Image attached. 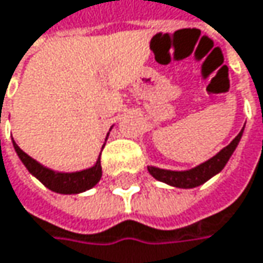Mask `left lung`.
I'll list each match as a JSON object with an SVG mask.
<instances>
[{"mask_svg":"<svg viewBox=\"0 0 263 263\" xmlns=\"http://www.w3.org/2000/svg\"><path fill=\"white\" fill-rule=\"evenodd\" d=\"M244 131V129H242ZM242 131L239 132L233 141L226 146L223 151H220L214 158H211L209 161L200 164L199 167L188 170V172H170V170H161L156 167H149V173L155 178V179L165 182L172 186H178V188H194L204 183L208 179H211L214 175H217L218 172L223 170V167L226 165V162L229 161V158L232 156L233 151L236 149Z\"/></svg>","mask_w":263,"mask_h":263,"instance_id":"obj_1","label":"left lung"}]
</instances>
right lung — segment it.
<instances>
[{
  "mask_svg": "<svg viewBox=\"0 0 263 263\" xmlns=\"http://www.w3.org/2000/svg\"><path fill=\"white\" fill-rule=\"evenodd\" d=\"M13 146H14L16 154L21 158V161L24 162V165L28 168V172L31 175H34L45 186H48L49 190H52L55 193H60V194L83 193L85 190H90L91 186H95L102 176L101 156H99L96 165L88 170L77 172V173H55V172L40 165L31 156L27 155L14 141H13Z\"/></svg>",
  "mask_w": 263,
  "mask_h": 263,
  "instance_id": "add662e5",
  "label": "right lung"
}]
</instances>
